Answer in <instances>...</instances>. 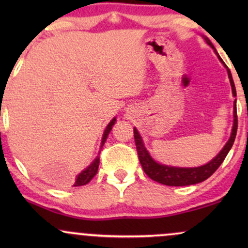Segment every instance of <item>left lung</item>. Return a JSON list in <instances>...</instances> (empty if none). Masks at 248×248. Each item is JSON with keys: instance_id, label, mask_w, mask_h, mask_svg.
<instances>
[{"instance_id": "8db88e82", "label": "left lung", "mask_w": 248, "mask_h": 248, "mask_svg": "<svg viewBox=\"0 0 248 248\" xmlns=\"http://www.w3.org/2000/svg\"><path fill=\"white\" fill-rule=\"evenodd\" d=\"M205 41L207 44H209L210 46L216 51L215 46H213L212 43L210 42V39L205 38ZM216 53H217L218 58L221 61V58L219 57L217 51H216ZM225 66H226V65H225ZM227 73H229L230 81H231L233 95L237 96L234 82H233L231 71L229 70V67H227ZM233 113H234V122H233L232 134L230 140L227 141V143L225 144V147L221 149V152L219 153L212 161H210L209 163L205 164V166L197 167V168H175V167H168V166H163V164L156 163V162L150 157L149 153H148L146 148H144L143 142H142V139L140 134L138 132V129L134 128V139H135L136 150H138L139 160H140L141 166L143 168V171L146 172L148 177L152 178L153 181L158 182V183L164 184V186H191V184H197V183H201V182L205 181V179L209 178L210 176H211L212 173L218 169L219 166L223 163L225 157H226L227 154L230 152V149H231L233 146V142L235 140V135H237V129H238V115H237V107H235V102H234V112Z\"/></svg>"}]
</instances>
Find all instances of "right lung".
Segmentation results:
<instances>
[{"instance_id":"1","label":"right lung","mask_w":248,"mask_h":248,"mask_svg":"<svg viewBox=\"0 0 248 248\" xmlns=\"http://www.w3.org/2000/svg\"><path fill=\"white\" fill-rule=\"evenodd\" d=\"M115 124V118L113 119L112 121L108 124V126L106 127V129H105L104 132V136H102V144L105 143V141H106L108 134H109L110 130H112V127L113 124ZM99 163H100V160H99V157H96L94 161H93V163L91 164L90 167L87 168V169H85L84 171L79 173L78 176H77L76 178V183L73 186H85V184H87L88 182L91 181L94 176L96 175V172H98V168H99Z\"/></svg>"}]
</instances>
